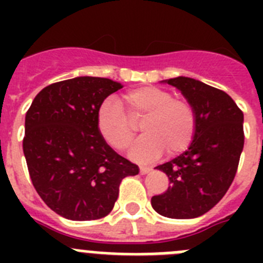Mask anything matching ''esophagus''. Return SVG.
Masks as SVG:
<instances>
[{
    "label": "esophagus",
    "instance_id": "1",
    "mask_svg": "<svg viewBox=\"0 0 263 263\" xmlns=\"http://www.w3.org/2000/svg\"><path fill=\"white\" fill-rule=\"evenodd\" d=\"M150 167H146V166H139V174H141V175H145V174H147V173H150Z\"/></svg>",
    "mask_w": 263,
    "mask_h": 263
}]
</instances>
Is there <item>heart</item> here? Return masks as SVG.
Returning a JSON list of instances; mask_svg holds the SVG:
<instances>
[{
    "label": "heart",
    "instance_id": "heart-1",
    "mask_svg": "<svg viewBox=\"0 0 263 263\" xmlns=\"http://www.w3.org/2000/svg\"><path fill=\"white\" fill-rule=\"evenodd\" d=\"M124 113L115 100H106L97 111V127L116 150H125L136 136L134 124L141 122L143 136L134 143L130 157L152 162L166 153L175 155L190 146L196 130V113L190 101L176 99L159 87H139L122 95Z\"/></svg>",
    "mask_w": 263,
    "mask_h": 263
}]
</instances>
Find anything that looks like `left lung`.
Wrapping results in <instances>:
<instances>
[{
  "label": "left lung",
  "mask_w": 263,
  "mask_h": 263,
  "mask_svg": "<svg viewBox=\"0 0 263 263\" xmlns=\"http://www.w3.org/2000/svg\"><path fill=\"white\" fill-rule=\"evenodd\" d=\"M192 104L196 130L183 154L159 164L170 185L152 197L155 212L170 218H195L221 200L231 187L243 148V113L224 90L191 78L168 79Z\"/></svg>",
  "instance_id": "left-lung-1"
}]
</instances>
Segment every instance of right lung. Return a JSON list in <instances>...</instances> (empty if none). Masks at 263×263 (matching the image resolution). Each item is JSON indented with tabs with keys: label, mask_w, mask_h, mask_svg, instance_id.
I'll list each match as a JSON object with an SVG mask.
<instances>
[{
	"label": "right lung",
	"mask_w": 263,
	"mask_h": 263,
	"mask_svg": "<svg viewBox=\"0 0 263 263\" xmlns=\"http://www.w3.org/2000/svg\"><path fill=\"white\" fill-rule=\"evenodd\" d=\"M124 85L80 78L47 85L25 118L23 154L34 188L53 212L88 221L110 213L122 179L138 166L118 155L97 127L104 100Z\"/></svg>",
	"instance_id": "1"
}]
</instances>
